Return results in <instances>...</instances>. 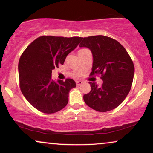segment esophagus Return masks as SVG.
I'll list each match as a JSON object with an SVG mask.
<instances>
[{
	"mask_svg": "<svg viewBox=\"0 0 153 153\" xmlns=\"http://www.w3.org/2000/svg\"><path fill=\"white\" fill-rule=\"evenodd\" d=\"M82 83H83L82 81H80V80L76 81V85H77V86H80L81 85H82Z\"/></svg>",
	"mask_w": 153,
	"mask_h": 153,
	"instance_id": "obj_1",
	"label": "esophagus"
}]
</instances>
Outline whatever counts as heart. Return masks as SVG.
I'll list each match as a JSON object with an SVG mask.
<instances>
[{
  "instance_id": "b5f03b06",
  "label": "heart",
  "mask_w": 153,
  "mask_h": 153,
  "mask_svg": "<svg viewBox=\"0 0 153 153\" xmlns=\"http://www.w3.org/2000/svg\"><path fill=\"white\" fill-rule=\"evenodd\" d=\"M82 50H85V49H81V50H79V51H82Z\"/></svg>"
}]
</instances>
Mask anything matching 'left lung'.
Listing matches in <instances>:
<instances>
[{
	"instance_id": "obj_1",
	"label": "left lung",
	"mask_w": 153,
	"mask_h": 153,
	"mask_svg": "<svg viewBox=\"0 0 153 153\" xmlns=\"http://www.w3.org/2000/svg\"><path fill=\"white\" fill-rule=\"evenodd\" d=\"M79 47L91 50L94 62L91 76L100 75L103 83L89 82L91 91L84 100L96 111L105 112L121 104L130 91L134 66L126 48L117 40L97 35L84 37Z\"/></svg>"
}]
</instances>
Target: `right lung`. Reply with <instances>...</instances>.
I'll return each mask as SVG.
<instances>
[{
    "label": "right lung",
    "instance_id": "right-lung-1",
    "mask_svg": "<svg viewBox=\"0 0 153 153\" xmlns=\"http://www.w3.org/2000/svg\"><path fill=\"white\" fill-rule=\"evenodd\" d=\"M82 37L42 36L25 48L19 62V85L27 100L37 110L53 114L65 107L73 79L55 82L52 70L63 64Z\"/></svg>",
    "mask_w": 153,
    "mask_h": 153
}]
</instances>
